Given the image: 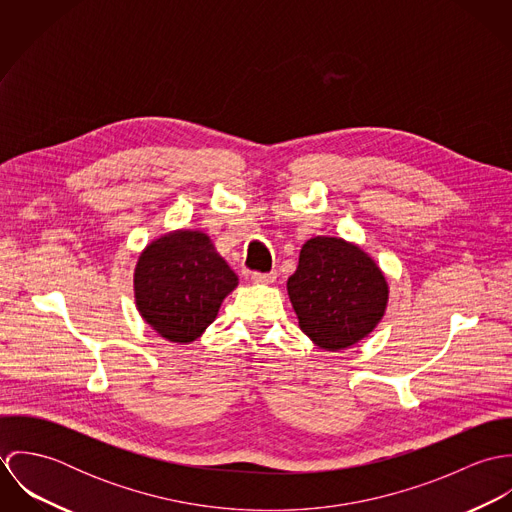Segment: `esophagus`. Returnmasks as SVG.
<instances>
[{
	"label": "esophagus",
	"instance_id": "obj_1",
	"mask_svg": "<svg viewBox=\"0 0 512 512\" xmlns=\"http://www.w3.org/2000/svg\"><path fill=\"white\" fill-rule=\"evenodd\" d=\"M276 278H278V274H276V272H270V274L254 272V274H252V282H254V284H262V286H270V284H274V282H276Z\"/></svg>",
	"mask_w": 512,
	"mask_h": 512
}]
</instances>
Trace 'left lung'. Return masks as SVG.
<instances>
[{"mask_svg": "<svg viewBox=\"0 0 512 512\" xmlns=\"http://www.w3.org/2000/svg\"><path fill=\"white\" fill-rule=\"evenodd\" d=\"M299 329L325 351H343L368 337L388 305V282L353 242L309 238L288 280Z\"/></svg>", "mask_w": 512, "mask_h": 512, "instance_id": "left-lung-1", "label": "left lung"}]
</instances>
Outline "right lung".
Segmentation results:
<instances>
[{"mask_svg": "<svg viewBox=\"0 0 512 512\" xmlns=\"http://www.w3.org/2000/svg\"><path fill=\"white\" fill-rule=\"evenodd\" d=\"M238 276L201 230H173L149 242L134 270L136 307L149 327L179 345L217 319Z\"/></svg>", "mask_w": 512, "mask_h": 512, "instance_id": "1", "label": "right lung"}]
</instances>
